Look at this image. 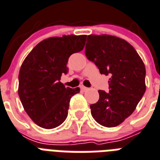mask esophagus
Listing matches in <instances>:
<instances>
[{"instance_id":"esophagus-1","label":"esophagus","mask_w":160,"mask_h":160,"mask_svg":"<svg viewBox=\"0 0 160 160\" xmlns=\"http://www.w3.org/2000/svg\"><path fill=\"white\" fill-rule=\"evenodd\" d=\"M80 89L84 91H88V88H87V87H85V86H84V85H81V86H80Z\"/></svg>"}]
</instances>
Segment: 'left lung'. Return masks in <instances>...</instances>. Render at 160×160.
<instances>
[{"mask_svg": "<svg viewBox=\"0 0 160 160\" xmlns=\"http://www.w3.org/2000/svg\"><path fill=\"white\" fill-rule=\"evenodd\" d=\"M85 55L102 75L111 76L109 93L98 91V102L90 106L91 115L102 126H118L133 112L146 91L144 64L126 40L107 34L88 35Z\"/></svg>", "mask_w": 160, "mask_h": 160, "instance_id": "left-lung-1", "label": "left lung"}]
</instances>
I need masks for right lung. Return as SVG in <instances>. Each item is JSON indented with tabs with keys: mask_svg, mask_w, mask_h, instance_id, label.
I'll use <instances>...</instances> for the list:
<instances>
[{
	"mask_svg": "<svg viewBox=\"0 0 160 160\" xmlns=\"http://www.w3.org/2000/svg\"><path fill=\"white\" fill-rule=\"evenodd\" d=\"M86 35H64L42 40L32 48L19 71L18 95L27 114L38 126L57 128L68 116L72 96L80 88L60 82L69 56L84 48Z\"/></svg>",
	"mask_w": 160,
	"mask_h": 160,
	"instance_id": "right-lung-1",
	"label": "right lung"
}]
</instances>
